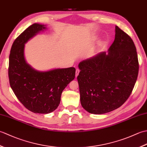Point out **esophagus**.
<instances>
[{"mask_svg": "<svg viewBox=\"0 0 147 147\" xmlns=\"http://www.w3.org/2000/svg\"><path fill=\"white\" fill-rule=\"evenodd\" d=\"M79 73H80V69L78 68H76V77L78 76Z\"/></svg>", "mask_w": 147, "mask_h": 147, "instance_id": "1", "label": "esophagus"}]
</instances>
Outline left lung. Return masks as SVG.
<instances>
[{
	"instance_id": "left-lung-1",
	"label": "left lung",
	"mask_w": 147,
	"mask_h": 147,
	"mask_svg": "<svg viewBox=\"0 0 147 147\" xmlns=\"http://www.w3.org/2000/svg\"><path fill=\"white\" fill-rule=\"evenodd\" d=\"M80 102L91 114H102L123 105L131 93L138 74L136 47L131 37L115 26L108 54L102 52L79 64Z\"/></svg>"
}]
</instances>
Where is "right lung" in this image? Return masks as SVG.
I'll return each instance as SVG.
<instances>
[{
	"instance_id": "add662e5",
	"label": "right lung",
	"mask_w": 147,
	"mask_h": 147,
	"mask_svg": "<svg viewBox=\"0 0 147 147\" xmlns=\"http://www.w3.org/2000/svg\"><path fill=\"white\" fill-rule=\"evenodd\" d=\"M45 25L34 23L12 43L9 55V83L15 95L24 107L34 113L49 114L57 108L62 92L75 78L74 67L38 71L26 63L24 44Z\"/></svg>"
}]
</instances>
